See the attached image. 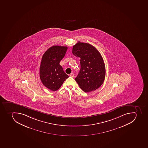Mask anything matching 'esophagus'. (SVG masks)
Instances as JSON below:
<instances>
[{
    "label": "esophagus",
    "mask_w": 148,
    "mask_h": 148,
    "mask_svg": "<svg viewBox=\"0 0 148 148\" xmlns=\"http://www.w3.org/2000/svg\"><path fill=\"white\" fill-rule=\"evenodd\" d=\"M69 76L70 77H74V74L73 73H71V74H70Z\"/></svg>",
    "instance_id": "1"
}]
</instances>
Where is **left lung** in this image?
Returning a JSON list of instances; mask_svg holds the SVG:
<instances>
[{"label": "left lung", "mask_w": 148, "mask_h": 148, "mask_svg": "<svg viewBox=\"0 0 148 148\" xmlns=\"http://www.w3.org/2000/svg\"><path fill=\"white\" fill-rule=\"evenodd\" d=\"M72 53L81 58V69L75 80L85 92L100 87L106 77V67L101 55L94 46L78 42L73 45Z\"/></svg>", "instance_id": "left-lung-1"}]
</instances>
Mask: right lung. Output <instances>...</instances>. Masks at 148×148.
I'll use <instances>...</instances> for the list:
<instances>
[{
  "mask_svg": "<svg viewBox=\"0 0 148 148\" xmlns=\"http://www.w3.org/2000/svg\"><path fill=\"white\" fill-rule=\"evenodd\" d=\"M66 46L55 45L49 48L42 56L40 66V78L47 88L55 91L69 77L60 64L66 54Z\"/></svg>",
  "mask_w": 148,
  "mask_h": 148,
  "instance_id": "1",
  "label": "right lung"
}]
</instances>
